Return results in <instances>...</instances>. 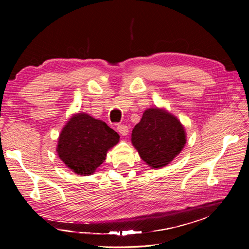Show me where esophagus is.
<instances>
[{"label": "esophagus", "instance_id": "1", "mask_svg": "<svg viewBox=\"0 0 249 249\" xmlns=\"http://www.w3.org/2000/svg\"><path fill=\"white\" fill-rule=\"evenodd\" d=\"M117 132L120 135H123V136H126V135L129 134V127H127L124 124H118L117 125Z\"/></svg>", "mask_w": 249, "mask_h": 249}]
</instances>
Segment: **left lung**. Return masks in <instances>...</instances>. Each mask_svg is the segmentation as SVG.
Wrapping results in <instances>:
<instances>
[{
  "label": "left lung",
  "mask_w": 249,
  "mask_h": 249,
  "mask_svg": "<svg viewBox=\"0 0 249 249\" xmlns=\"http://www.w3.org/2000/svg\"><path fill=\"white\" fill-rule=\"evenodd\" d=\"M131 141L150 168L165 167L182 152L186 130L179 119L165 108H148L132 131Z\"/></svg>",
  "instance_id": "left-lung-1"
}]
</instances>
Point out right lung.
Wrapping results in <instances>:
<instances>
[{
	"mask_svg": "<svg viewBox=\"0 0 249 249\" xmlns=\"http://www.w3.org/2000/svg\"><path fill=\"white\" fill-rule=\"evenodd\" d=\"M119 135L101 119L80 112L62 127L56 152L67 168L79 176H91L105 161Z\"/></svg>",
	"mask_w": 249,
	"mask_h": 249,
	"instance_id": "1",
	"label": "right lung"
}]
</instances>
